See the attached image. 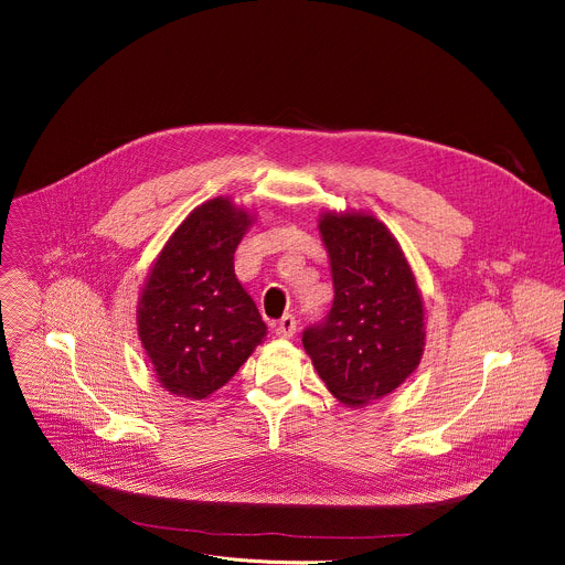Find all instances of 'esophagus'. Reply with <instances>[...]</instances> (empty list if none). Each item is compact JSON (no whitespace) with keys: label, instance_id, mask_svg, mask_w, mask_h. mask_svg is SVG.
I'll return each mask as SVG.
<instances>
[{"label":"esophagus","instance_id":"34e87169","mask_svg":"<svg viewBox=\"0 0 565 565\" xmlns=\"http://www.w3.org/2000/svg\"><path fill=\"white\" fill-rule=\"evenodd\" d=\"M295 331H297V319H295V315H284V317L277 321V327H275V333H277L279 338H292Z\"/></svg>","mask_w":565,"mask_h":565}]
</instances>
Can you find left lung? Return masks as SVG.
I'll use <instances>...</instances> for the list:
<instances>
[{"label": "left lung", "mask_w": 565, "mask_h": 565, "mask_svg": "<svg viewBox=\"0 0 565 565\" xmlns=\"http://www.w3.org/2000/svg\"><path fill=\"white\" fill-rule=\"evenodd\" d=\"M335 299L303 331L317 375L347 407H364L405 382L425 351V308L412 266L382 221L364 212L319 216Z\"/></svg>", "instance_id": "1"}]
</instances>
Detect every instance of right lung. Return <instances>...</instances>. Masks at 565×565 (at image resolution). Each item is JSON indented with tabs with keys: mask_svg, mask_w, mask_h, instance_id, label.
<instances>
[{
	"mask_svg": "<svg viewBox=\"0 0 565 565\" xmlns=\"http://www.w3.org/2000/svg\"><path fill=\"white\" fill-rule=\"evenodd\" d=\"M255 216L216 196L190 212L153 262L138 299V338L160 386L188 399L221 388L266 338L234 275Z\"/></svg>",
	"mask_w": 565,
	"mask_h": 565,
	"instance_id": "add662e5",
	"label": "right lung"
}]
</instances>
